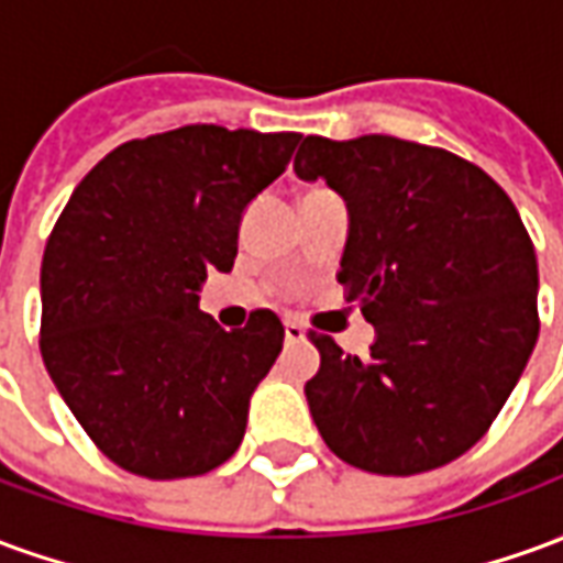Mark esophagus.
Returning <instances> with one entry per match:
<instances>
[{
  "label": "esophagus",
  "mask_w": 563,
  "mask_h": 563,
  "mask_svg": "<svg viewBox=\"0 0 563 563\" xmlns=\"http://www.w3.org/2000/svg\"><path fill=\"white\" fill-rule=\"evenodd\" d=\"M283 329H286V343H301L307 338L305 329H301L298 322H286Z\"/></svg>",
  "instance_id": "esophagus-1"
}]
</instances>
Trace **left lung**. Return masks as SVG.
<instances>
[{"label":"left lung","mask_w":563,"mask_h":563,"mask_svg":"<svg viewBox=\"0 0 563 563\" xmlns=\"http://www.w3.org/2000/svg\"><path fill=\"white\" fill-rule=\"evenodd\" d=\"M301 180L350 208L338 280L377 341L322 355L310 416L353 467L413 476L464 455L488 431L540 334L537 256L516 205L473 162L391 135L301 139Z\"/></svg>","instance_id":"obj_1"}]
</instances>
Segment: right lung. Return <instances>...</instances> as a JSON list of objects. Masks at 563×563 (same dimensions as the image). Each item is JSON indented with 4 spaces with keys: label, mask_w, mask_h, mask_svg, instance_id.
<instances>
[{
    "label": "right lung",
    "mask_w": 563,
    "mask_h": 563,
    "mask_svg": "<svg viewBox=\"0 0 563 563\" xmlns=\"http://www.w3.org/2000/svg\"><path fill=\"white\" fill-rule=\"evenodd\" d=\"M298 132L196 123L111 150L59 213L42 258V358L96 446L123 471L184 479L220 467L246 431L283 322L225 331L198 310L232 271L246 205Z\"/></svg>",
    "instance_id": "add662e5"
}]
</instances>
